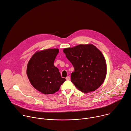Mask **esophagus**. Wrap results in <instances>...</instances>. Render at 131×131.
I'll return each mask as SVG.
<instances>
[{"label": "esophagus", "mask_w": 131, "mask_h": 131, "mask_svg": "<svg viewBox=\"0 0 131 131\" xmlns=\"http://www.w3.org/2000/svg\"><path fill=\"white\" fill-rule=\"evenodd\" d=\"M66 80H70V78L69 76H68L67 78H66Z\"/></svg>", "instance_id": "1"}]
</instances>
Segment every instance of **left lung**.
Instances as JSON below:
<instances>
[{"label":"left lung","instance_id":"8db88e82","mask_svg":"<svg viewBox=\"0 0 131 131\" xmlns=\"http://www.w3.org/2000/svg\"><path fill=\"white\" fill-rule=\"evenodd\" d=\"M63 52L74 68L71 80L79 90L93 92L103 83L107 74L106 62L103 53L94 45H79L64 48Z\"/></svg>","mask_w":131,"mask_h":131}]
</instances>
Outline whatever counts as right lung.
I'll list each match as a JSON object with an SVG mask.
<instances>
[{
	"label": "right lung",
	"instance_id": "1",
	"mask_svg": "<svg viewBox=\"0 0 131 131\" xmlns=\"http://www.w3.org/2000/svg\"><path fill=\"white\" fill-rule=\"evenodd\" d=\"M58 49H47L35 53L27 66V75L34 88L43 94L58 91L66 80L53 64Z\"/></svg>",
	"mask_w": 131,
	"mask_h": 131
}]
</instances>
